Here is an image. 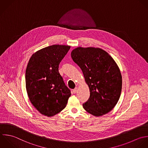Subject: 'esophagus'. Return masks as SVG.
<instances>
[{
  "instance_id": "34e87169",
  "label": "esophagus",
  "mask_w": 148,
  "mask_h": 148,
  "mask_svg": "<svg viewBox=\"0 0 148 148\" xmlns=\"http://www.w3.org/2000/svg\"><path fill=\"white\" fill-rule=\"evenodd\" d=\"M77 90H78V88L77 87V88H75V89H74L73 90V92L74 93H77Z\"/></svg>"
}]
</instances>
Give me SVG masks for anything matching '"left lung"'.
I'll list each match as a JSON object with an SVG mask.
<instances>
[{"instance_id":"8db88e82","label":"left lung","mask_w":148,"mask_h":148,"mask_svg":"<svg viewBox=\"0 0 148 148\" xmlns=\"http://www.w3.org/2000/svg\"><path fill=\"white\" fill-rule=\"evenodd\" d=\"M71 56L89 88L90 97L83 104L84 108L96 116L108 113L117 104L122 91V77L116 63L99 48L77 47Z\"/></svg>"}]
</instances>
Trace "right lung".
Instances as JSON below:
<instances>
[{
	"instance_id": "1",
	"label": "right lung",
	"mask_w": 148,
	"mask_h": 148,
	"mask_svg": "<svg viewBox=\"0 0 148 148\" xmlns=\"http://www.w3.org/2000/svg\"><path fill=\"white\" fill-rule=\"evenodd\" d=\"M70 48L52 45L34 53L25 73L26 89L33 106L41 114L51 117L62 111L71 96L59 73V64Z\"/></svg>"
}]
</instances>
